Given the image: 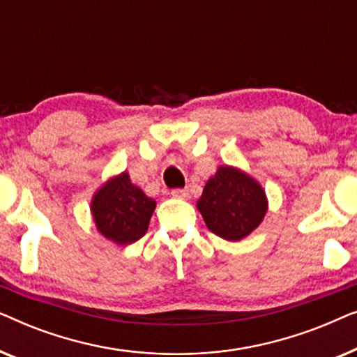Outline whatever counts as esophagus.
<instances>
[{"mask_svg": "<svg viewBox=\"0 0 357 357\" xmlns=\"http://www.w3.org/2000/svg\"><path fill=\"white\" fill-rule=\"evenodd\" d=\"M170 195H172L174 198H178V199H188L190 198L188 190H182V188L172 190V192H170Z\"/></svg>", "mask_w": 357, "mask_h": 357, "instance_id": "1", "label": "esophagus"}]
</instances>
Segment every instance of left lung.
Listing matches in <instances>:
<instances>
[{"instance_id": "1", "label": "left lung", "mask_w": 357, "mask_h": 357, "mask_svg": "<svg viewBox=\"0 0 357 357\" xmlns=\"http://www.w3.org/2000/svg\"><path fill=\"white\" fill-rule=\"evenodd\" d=\"M197 208L209 231L237 242L250 236L265 219L268 198L252 175L234 165H219L204 185Z\"/></svg>"}]
</instances>
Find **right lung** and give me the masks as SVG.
Wrapping results in <instances>:
<instances>
[{
	"label": "right lung",
	"mask_w": 357,
	"mask_h": 357,
	"mask_svg": "<svg viewBox=\"0 0 357 357\" xmlns=\"http://www.w3.org/2000/svg\"><path fill=\"white\" fill-rule=\"evenodd\" d=\"M155 202L121 172L102 183L91 199V214L99 234L116 245H130L148 232Z\"/></svg>",
	"instance_id": "1"
}]
</instances>
